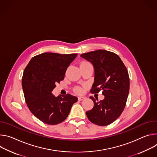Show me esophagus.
<instances>
[{"label": "esophagus", "mask_w": 157, "mask_h": 157, "mask_svg": "<svg viewBox=\"0 0 157 157\" xmlns=\"http://www.w3.org/2000/svg\"><path fill=\"white\" fill-rule=\"evenodd\" d=\"M85 98L84 97H83V96H80V97H78V100H80V101H81V100H84Z\"/></svg>", "instance_id": "34e87169"}]
</instances>
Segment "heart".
I'll return each instance as SVG.
<instances>
[{
    "instance_id": "b5f03b06",
    "label": "heart",
    "mask_w": 157,
    "mask_h": 157,
    "mask_svg": "<svg viewBox=\"0 0 157 157\" xmlns=\"http://www.w3.org/2000/svg\"><path fill=\"white\" fill-rule=\"evenodd\" d=\"M86 63V62H82V63ZM75 91L77 94H81L83 92V89L81 87H79V86H78V87H76L75 89Z\"/></svg>"
}]
</instances>
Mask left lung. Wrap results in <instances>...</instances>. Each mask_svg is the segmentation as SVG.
Masks as SVG:
<instances>
[{
    "mask_svg": "<svg viewBox=\"0 0 157 157\" xmlns=\"http://www.w3.org/2000/svg\"><path fill=\"white\" fill-rule=\"evenodd\" d=\"M80 57L92 63L95 71L90 92L103 90V100L94 101V108L86 112L89 120L99 126L108 125L117 120L126 105L130 89L128 71L118 55L105 50L82 54ZM97 100H98L97 99Z\"/></svg>",
    "mask_w": 157,
    "mask_h": 157,
    "instance_id": "8db88e82",
    "label": "left lung"
}]
</instances>
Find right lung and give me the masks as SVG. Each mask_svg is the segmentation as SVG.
<instances>
[{"instance_id":"add662e5","label":"right lung","mask_w":157,"mask_h":157,"mask_svg":"<svg viewBox=\"0 0 157 157\" xmlns=\"http://www.w3.org/2000/svg\"><path fill=\"white\" fill-rule=\"evenodd\" d=\"M77 56L46 52L32 58L24 70L22 85L25 102L33 115L45 124L54 125L64 121L78 100L71 94L56 97L52 93Z\"/></svg>"}]
</instances>
